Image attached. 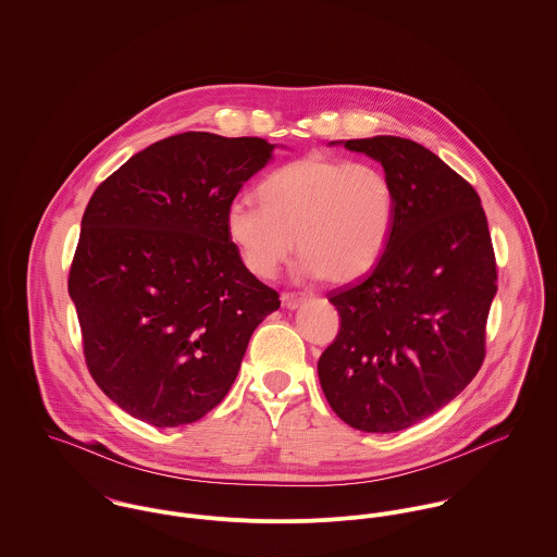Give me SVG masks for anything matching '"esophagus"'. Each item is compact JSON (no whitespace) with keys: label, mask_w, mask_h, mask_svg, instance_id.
Segmentation results:
<instances>
[{"label":"esophagus","mask_w":557,"mask_h":557,"mask_svg":"<svg viewBox=\"0 0 557 557\" xmlns=\"http://www.w3.org/2000/svg\"><path fill=\"white\" fill-rule=\"evenodd\" d=\"M280 301H282V308L297 309L306 301V297H299V295H293V293H284Z\"/></svg>","instance_id":"obj_1"}]
</instances>
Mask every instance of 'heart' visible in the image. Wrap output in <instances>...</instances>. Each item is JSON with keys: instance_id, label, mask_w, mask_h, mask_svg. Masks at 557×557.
Wrapping results in <instances>:
<instances>
[{"instance_id": "1", "label": "heart", "mask_w": 557, "mask_h": 557, "mask_svg": "<svg viewBox=\"0 0 557 557\" xmlns=\"http://www.w3.org/2000/svg\"><path fill=\"white\" fill-rule=\"evenodd\" d=\"M262 202L239 196L226 207V233L244 264L262 280L304 253L299 275L352 282L377 262L393 233L397 196L371 162L311 153L271 173Z\"/></svg>"}]
</instances>
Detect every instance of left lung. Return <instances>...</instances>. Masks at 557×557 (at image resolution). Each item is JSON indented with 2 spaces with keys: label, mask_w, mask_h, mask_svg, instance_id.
Returning a JSON list of instances; mask_svg holds the SVG:
<instances>
[{
  "label": "left lung",
  "mask_w": 557,
  "mask_h": 557,
  "mask_svg": "<svg viewBox=\"0 0 557 557\" xmlns=\"http://www.w3.org/2000/svg\"><path fill=\"white\" fill-rule=\"evenodd\" d=\"M331 145L380 162L397 207L375 267L329 295L339 333L318 361V377L350 428L401 432L453 401L483 366L497 293L487 218L476 189L414 140Z\"/></svg>",
  "instance_id": "obj_1"
}]
</instances>
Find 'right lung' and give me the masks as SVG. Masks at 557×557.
Here are the masks:
<instances>
[{
    "label": "right lung",
    "mask_w": 557,
    "mask_h": 557,
    "mask_svg": "<svg viewBox=\"0 0 557 557\" xmlns=\"http://www.w3.org/2000/svg\"><path fill=\"white\" fill-rule=\"evenodd\" d=\"M275 145L184 132L132 156L94 191L67 293L96 384L153 428L202 419L231 391L280 295L226 233V207Z\"/></svg>",
    "instance_id": "obj_1"
}]
</instances>
